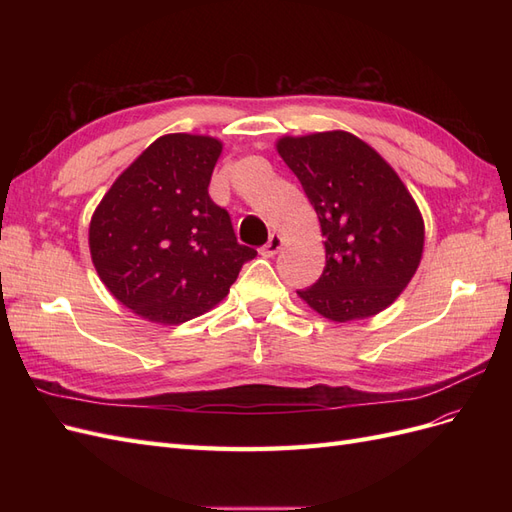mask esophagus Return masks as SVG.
<instances>
[{"label": "esophagus", "mask_w": 512, "mask_h": 512, "mask_svg": "<svg viewBox=\"0 0 512 512\" xmlns=\"http://www.w3.org/2000/svg\"><path fill=\"white\" fill-rule=\"evenodd\" d=\"M280 247H282V237H280V235H271L269 241H267V245H262L260 254L271 258V256H275L277 252H280Z\"/></svg>", "instance_id": "obj_1"}]
</instances>
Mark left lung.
<instances>
[{
	"label": "left lung",
	"mask_w": 512,
	"mask_h": 512,
	"mask_svg": "<svg viewBox=\"0 0 512 512\" xmlns=\"http://www.w3.org/2000/svg\"><path fill=\"white\" fill-rule=\"evenodd\" d=\"M277 151L316 209L327 265L299 297L335 322L376 316L418 269L425 226L414 198L376 149L350 132L284 136Z\"/></svg>",
	"instance_id": "8db88e82"
}]
</instances>
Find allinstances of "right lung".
I'll list each match as a JSON object with an SVG mask.
<instances>
[{"label": "right lung", "instance_id": "obj_1", "mask_svg": "<svg viewBox=\"0 0 512 512\" xmlns=\"http://www.w3.org/2000/svg\"><path fill=\"white\" fill-rule=\"evenodd\" d=\"M218 138L153 141L94 211L89 250L104 286L134 314L179 324L218 305L256 250L209 196Z\"/></svg>", "mask_w": 512, "mask_h": 512}]
</instances>
